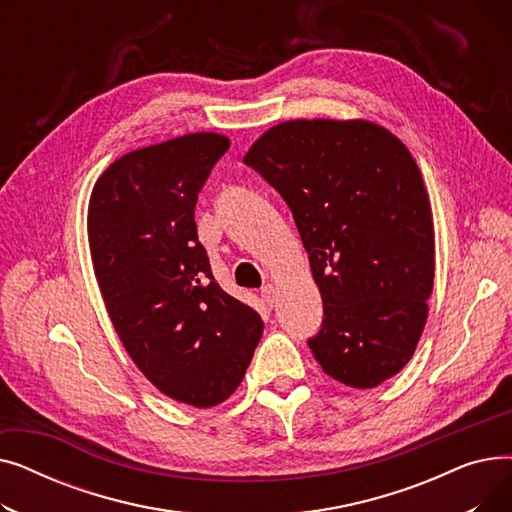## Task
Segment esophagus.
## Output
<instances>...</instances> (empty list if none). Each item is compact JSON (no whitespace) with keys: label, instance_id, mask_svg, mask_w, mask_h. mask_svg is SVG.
<instances>
[{"label":"esophagus","instance_id":"1","mask_svg":"<svg viewBox=\"0 0 512 512\" xmlns=\"http://www.w3.org/2000/svg\"><path fill=\"white\" fill-rule=\"evenodd\" d=\"M261 299H263V303L267 305V307H274V303H276V288L272 286V284H265L263 288H261Z\"/></svg>","mask_w":512,"mask_h":512}]
</instances>
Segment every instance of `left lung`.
Returning a JSON list of instances; mask_svg holds the SVG:
<instances>
[{"mask_svg": "<svg viewBox=\"0 0 512 512\" xmlns=\"http://www.w3.org/2000/svg\"><path fill=\"white\" fill-rule=\"evenodd\" d=\"M292 211L324 301L307 340L330 378L373 388L407 365L434 288V224L409 149L365 120H294L245 155Z\"/></svg>", "mask_w": 512, "mask_h": 512, "instance_id": "8db88e82", "label": "left lung"}]
</instances>
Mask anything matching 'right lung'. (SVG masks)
Here are the masks:
<instances>
[{"instance_id":"right-lung-1","label":"right lung","mask_w":512,"mask_h":512,"mask_svg":"<svg viewBox=\"0 0 512 512\" xmlns=\"http://www.w3.org/2000/svg\"><path fill=\"white\" fill-rule=\"evenodd\" d=\"M230 149L215 132L137 149L97 180L89 245L112 324L130 359L166 396L199 409L242 382L263 321L215 282L195 207Z\"/></svg>"}]
</instances>
